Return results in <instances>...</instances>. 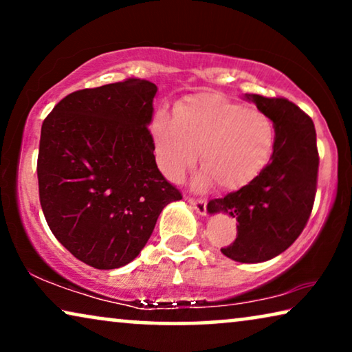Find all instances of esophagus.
Returning a JSON list of instances; mask_svg holds the SVG:
<instances>
[{"mask_svg":"<svg viewBox=\"0 0 352 352\" xmlns=\"http://www.w3.org/2000/svg\"><path fill=\"white\" fill-rule=\"evenodd\" d=\"M186 200L189 201L192 208H194L199 214H206V200L204 199H194V197H186Z\"/></svg>","mask_w":352,"mask_h":352,"instance_id":"esophagus-1","label":"esophagus"}]
</instances>
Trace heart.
<instances>
[{
  "instance_id": "heart-1",
  "label": "heart",
  "mask_w": 352,
  "mask_h": 352,
  "mask_svg": "<svg viewBox=\"0 0 352 352\" xmlns=\"http://www.w3.org/2000/svg\"><path fill=\"white\" fill-rule=\"evenodd\" d=\"M148 128L158 166L168 179L181 181L200 148L199 184L213 181L223 190L252 184L276 146V126L267 113L221 93L189 96L176 105L175 115L158 110Z\"/></svg>"
}]
</instances>
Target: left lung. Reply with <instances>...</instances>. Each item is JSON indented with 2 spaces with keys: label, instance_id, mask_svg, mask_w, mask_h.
<instances>
[{
  "label": "left lung",
  "instance_id": "left-lung-1",
  "mask_svg": "<svg viewBox=\"0 0 352 352\" xmlns=\"http://www.w3.org/2000/svg\"><path fill=\"white\" fill-rule=\"evenodd\" d=\"M276 126L269 165L252 184L208 201V213L237 219V239L221 248L239 263H263L285 252L305 229L314 205L319 171L316 128L285 98L245 94Z\"/></svg>",
  "mask_w": 352,
  "mask_h": 352
}]
</instances>
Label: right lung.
I'll list each match as a JSON object with an SVG mask.
<instances>
[{
  "label": "right lung",
  "mask_w": 352,
  "mask_h": 352,
  "mask_svg": "<svg viewBox=\"0 0 352 352\" xmlns=\"http://www.w3.org/2000/svg\"><path fill=\"white\" fill-rule=\"evenodd\" d=\"M157 86L147 80L75 91L41 126L38 189L46 223L96 269L131 263L162 210L181 192L157 168L147 124Z\"/></svg>",
  "instance_id": "obj_1"
}]
</instances>
